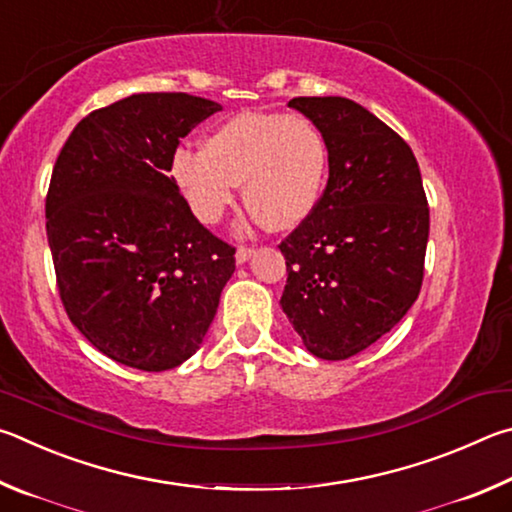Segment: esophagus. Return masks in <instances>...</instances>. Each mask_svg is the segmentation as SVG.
<instances>
[{
  "label": "esophagus",
  "instance_id": "1",
  "mask_svg": "<svg viewBox=\"0 0 512 512\" xmlns=\"http://www.w3.org/2000/svg\"><path fill=\"white\" fill-rule=\"evenodd\" d=\"M251 254H254V247L240 245V247L236 249V263H245V261H249Z\"/></svg>",
  "mask_w": 512,
  "mask_h": 512
}]
</instances>
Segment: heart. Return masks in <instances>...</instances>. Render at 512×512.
Masks as SVG:
<instances>
[{
	"mask_svg": "<svg viewBox=\"0 0 512 512\" xmlns=\"http://www.w3.org/2000/svg\"><path fill=\"white\" fill-rule=\"evenodd\" d=\"M328 164L324 132L306 116L251 110L218 125L202 152L179 148L170 175L204 224L222 218L242 182L254 218L274 231H290L317 209Z\"/></svg>",
	"mask_w": 512,
	"mask_h": 512,
	"instance_id": "obj_1",
	"label": "heart"
}]
</instances>
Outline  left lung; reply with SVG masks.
Returning <instances> with one entry per match:
<instances>
[{
    "mask_svg": "<svg viewBox=\"0 0 512 512\" xmlns=\"http://www.w3.org/2000/svg\"><path fill=\"white\" fill-rule=\"evenodd\" d=\"M288 105L324 132L330 170L317 209L279 245L281 308L312 355L348 360L418 299L429 238L423 177L407 141L351 98Z\"/></svg>",
    "mask_w": 512,
    "mask_h": 512,
    "instance_id": "left-lung-1",
    "label": "left lung"
}]
</instances>
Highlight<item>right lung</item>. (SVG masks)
Returning a JSON list of instances; mask_svg holds the SVG:
<instances>
[{"label":"right lung","mask_w":512,"mask_h":512,"mask_svg":"<svg viewBox=\"0 0 512 512\" xmlns=\"http://www.w3.org/2000/svg\"><path fill=\"white\" fill-rule=\"evenodd\" d=\"M218 103L132 94L89 112L62 146L47 193L60 301L87 342L139 371H168L202 344L236 270V247L200 224L168 177Z\"/></svg>","instance_id":"obj_1"}]
</instances>
